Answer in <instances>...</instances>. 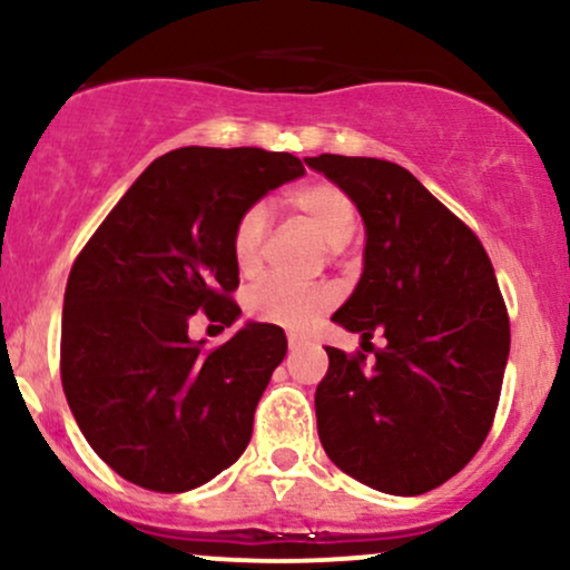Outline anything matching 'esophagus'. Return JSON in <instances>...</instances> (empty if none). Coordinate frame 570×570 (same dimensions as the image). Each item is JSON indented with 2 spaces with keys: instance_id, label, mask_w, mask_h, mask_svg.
Returning <instances> with one entry per match:
<instances>
[{
  "instance_id": "34e87169",
  "label": "esophagus",
  "mask_w": 570,
  "mask_h": 570,
  "mask_svg": "<svg viewBox=\"0 0 570 570\" xmlns=\"http://www.w3.org/2000/svg\"><path fill=\"white\" fill-rule=\"evenodd\" d=\"M286 340H289V351H299L305 345V340L297 337V335H289Z\"/></svg>"
}]
</instances>
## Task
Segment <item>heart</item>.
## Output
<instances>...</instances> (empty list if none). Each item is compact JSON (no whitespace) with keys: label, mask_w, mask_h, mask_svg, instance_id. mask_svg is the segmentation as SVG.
Masks as SVG:
<instances>
[{"label":"heart","mask_w":570,"mask_h":570,"mask_svg":"<svg viewBox=\"0 0 570 570\" xmlns=\"http://www.w3.org/2000/svg\"><path fill=\"white\" fill-rule=\"evenodd\" d=\"M289 208L313 227V233L335 254L353 238L358 227L356 203L335 181H307L292 189ZM271 217L263 206H248L235 222L230 235L233 263L244 278H254L263 271V254ZM335 305V289L326 284H294V281L271 278L252 289L246 299L248 313L263 324H276L284 330H305L313 318Z\"/></svg>","instance_id":"obj_1"}]
</instances>
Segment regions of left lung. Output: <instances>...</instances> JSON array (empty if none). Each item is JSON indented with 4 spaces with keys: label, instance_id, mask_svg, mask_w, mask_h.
<instances>
[{
    "label": "left lung",
    "instance_id": "1",
    "mask_svg": "<svg viewBox=\"0 0 570 570\" xmlns=\"http://www.w3.org/2000/svg\"><path fill=\"white\" fill-rule=\"evenodd\" d=\"M356 203L364 273L332 322L375 351L326 348L318 440L364 485L421 495L485 442L509 358V313L485 246L407 168L377 158H307ZM377 331L383 350L368 343Z\"/></svg>",
    "mask_w": 570,
    "mask_h": 570
}]
</instances>
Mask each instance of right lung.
<instances>
[{
	"label": "right lung",
	"mask_w": 570,
	"mask_h": 570,
	"mask_svg": "<svg viewBox=\"0 0 570 570\" xmlns=\"http://www.w3.org/2000/svg\"><path fill=\"white\" fill-rule=\"evenodd\" d=\"M289 153L181 147L153 160L71 265L61 322L63 394L96 455L122 480L185 493L233 466L286 356L276 324L227 343L189 340V318L230 326L235 222L303 176Z\"/></svg>",
	"instance_id": "right-lung-1"
}]
</instances>
